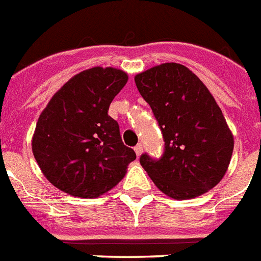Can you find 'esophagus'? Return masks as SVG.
<instances>
[{
	"label": "esophagus",
	"instance_id": "esophagus-1",
	"mask_svg": "<svg viewBox=\"0 0 261 261\" xmlns=\"http://www.w3.org/2000/svg\"><path fill=\"white\" fill-rule=\"evenodd\" d=\"M134 149H135V153H137L138 156H140L142 155V152H143V144L138 143L137 146L134 147Z\"/></svg>",
	"mask_w": 261,
	"mask_h": 261
}]
</instances>
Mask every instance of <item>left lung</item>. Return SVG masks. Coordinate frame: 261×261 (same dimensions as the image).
Returning <instances> with one entry per match:
<instances>
[{
	"mask_svg": "<svg viewBox=\"0 0 261 261\" xmlns=\"http://www.w3.org/2000/svg\"><path fill=\"white\" fill-rule=\"evenodd\" d=\"M135 84L164 139L160 158L140 156L153 184L176 199L193 198L214 188L227 171L234 138L209 89L177 63L142 72Z\"/></svg>",
	"mask_w": 261,
	"mask_h": 261,
	"instance_id": "obj_1",
	"label": "left lung"
}]
</instances>
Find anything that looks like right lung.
I'll use <instances>...</instances> for the list:
<instances>
[{"label":"right lung","mask_w":261,"mask_h":261,"mask_svg":"<svg viewBox=\"0 0 261 261\" xmlns=\"http://www.w3.org/2000/svg\"><path fill=\"white\" fill-rule=\"evenodd\" d=\"M127 79L115 68H90L65 83L43 110L33 152L54 187L96 198L124 177L137 155L124 146L118 122L108 112Z\"/></svg>","instance_id":"obj_1"}]
</instances>
